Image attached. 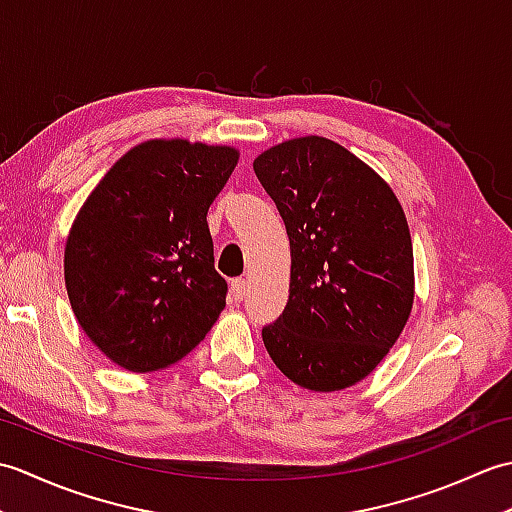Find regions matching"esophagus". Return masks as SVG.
I'll return each mask as SVG.
<instances>
[{"label":"esophagus","instance_id":"34e87169","mask_svg":"<svg viewBox=\"0 0 512 512\" xmlns=\"http://www.w3.org/2000/svg\"><path fill=\"white\" fill-rule=\"evenodd\" d=\"M248 295V281L246 279H233L231 281V297L235 301H244Z\"/></svg>","mask_w":512,"mask_h":512}]
</instances>
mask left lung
<instances>
[{
    "instance_id": "1",
    "label": "left lung",
    "mask_w": 512,
    "mask_h": 512,
    "mask_svg": "<svg viewBox=\"0 0 512 512\" xmlns=\"http://www.w3.org/2000/svg\"><path fill=\"white\" fill-rule=\"evenodd\" d=\"M255 176L290 239V295L262 339L292 383L356 385L383 361L413 308L407 217L389 184L323 136L259 154Z\"/></svg>"
}]
</instances>
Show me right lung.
<instances>
[{"mask_svg": "<svg viewBox=\"0 0 512 512\" xmlns=\"http://www.w3.org/2000/svg\"><path fill=\"white\" fill-rule=\"evenodd\" d=\"M239 160L226 145L145 140L105 173L65 242L70 306L88 339L129 372H160L226 306L206 213Z\"/></svg>", "mask_w": 512, "mask_h": 512, "instance_id": "obj_1", "label": "right lung"}]
</instances>
